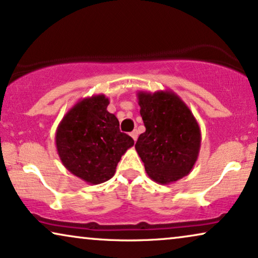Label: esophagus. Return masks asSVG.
<instances>
[{
  "label": "esophagus",
  "instance_id": "1",
  "mask_svg": "<svg viewBox=\"0 0 258 258\" xmlns=\"http://www.w3.org/2000/svg\"><path fill=\"white\" fill-rule=\"evenodd\" d=\"M130 136H132V137H133V140H134V141H135V142H136V140H137V136H139V133H137V132H136V130H134V132H133L132 134H130Z\"/></svg>",
  "mask_w": 258,
  "mask_h": 258
}]
</instances>
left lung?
Wrapping results in <instances>:
<instances>
[{"label":"left lung","mask_w":258,"mask_h":258,"mask_svg":"<svg viewBox=\"0 0 258 258\" xmlns=\"http://www.w3.org/2000/svg\"><path fill=\"white\" fill-rule=\"evenodd\" d=\"M146 132L135 149L149 178L161 185L188 175L199 156L202 133L196 117L175 92H137Z\"/></svg>","instance_id":"1"}]
</instances>
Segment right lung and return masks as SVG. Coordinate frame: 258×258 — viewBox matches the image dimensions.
I'll list each match as a JSON object with an SVG mask.
<instances>
[{
  "mask_svg": "<svg viewBox=\"0 0 258 258\" xmlns=\"http://www.w3.org/2000/svg\"><path fill=\"white\" fill-rule=\"evenodd\" d=\"M109 98L93 95L78 100L60 121L55 133L56 152L73 175L90 185L108 181L122 155L134 146L119 132V122L106 108Z\"/></svg>",
  "mask_w": 258,
  "mask_h": 258,
  "instance_id": "obj_1",
  "label": "right lung"
}]
</instances>
